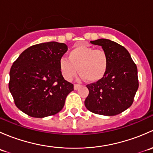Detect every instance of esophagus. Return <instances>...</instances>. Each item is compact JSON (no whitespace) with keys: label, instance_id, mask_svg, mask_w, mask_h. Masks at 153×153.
<instances>
[{"label":"esophagus","instance_id":"esophagus-1","mask_svg":"<svg viewBox=\"0 0 153 153\" xmlns=\"http://www.w3.org/2000/svg\"><path fill=\"white\" fill-rule=\"evenodd\" d=\"M80 86H81L80 84H75V85H74V89H75V90H77V89H78V88H79Z\"/></svg>","mask_w":153,"mask_h":153}]
</instances>
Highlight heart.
<instances>
[{
    "instance_id": "1",
    "label": "heart",
    "mask_w": 153,
    "mask_h": 153,
    "mask_svg": "<svg viewBox=\"0 0 153 153\" xmlns=\"http://www.w3.org/2000/svg\"><path fill=\"white\" fill-rule=\"evenodd\" d=\"M109 67V56L102 49H95L86 45L75 46L68 54V58L60 59L59 68L63 77L71 81L78 72L80 78L97 82L106 75Z\"/></svg>"
}]
</instances>
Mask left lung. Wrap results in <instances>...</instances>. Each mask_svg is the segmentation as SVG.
<instances>
[{
  "label": "left lung",
  "mask_w": 153,
  "mask_h": 153,
  "mask_svg": "<svg viewBox=\"0 0 153 153\" xmlns=\"http://www.w3.org/2000/svg\"><path fill=\"white\" fill-rule=\"evenodd\" d=\"M101 46L109 56V67L104 78L88 84L89 95L84 101L88 110L98 115L113 116L132 105L138 88V69L129 52L109 39L91 41Z\"/></svg>",
  "instance_id": "obj_1"
}]
</instances>
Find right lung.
Here are the masks:
<instances>
[{
	"instance_id": "add662e5",
	"label": "right lung",
	"mask_w": 153,
	"mask_h": 153,
	"mask_svg": "<svg viewBox=\"0 0 153 153\" xmlns=\"http://www.w3.org/2000/svg\"><path fill=\"white\" fill-rule=\"evenodd\" d=\"M67 49L64 43H41L24 50L13 63L9 89L20 110L31 117L44 118L63 109L74 90L59 68Z\"/></svg>"
}]
</instances>
